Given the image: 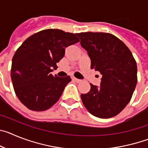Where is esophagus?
Here are the masks:
<instances>
[{"label": "esophagus", "mask_w": 148, "mask_h": 148, "mask_svg": "<svg viewBox=\"0 0 148 148\" xmlns=\"http://www.w3.org/2000/svg\"><path fill=\"white\" fill-rule=\"evenodd\" d=\"M73 80L75 81L77 83H80V82H82V80H81V79H78V78H75V77H73Z\"/></svg>", "instance_id": "esophagus-1"}]
</instances>
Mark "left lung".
<instances>
[{"label": "left lung", "instance_id": "8db88e82", "mask_svg": "<svg viewBox=\"0 0 148 148\" xmlns=\"http://www.w3.org/2000/svg\"><path fill=\"white\" fill-rule=\"evenodd\" d=\"M77 35L91 60V69L102 75L100 87L90 84L89 92L81 95L82 102L96 117H113L130 102L135 90L136 60L127 47L112 34L87 32Z\"/></svg>", "mask_w": 148, "mask_h": 148}]
</instances>
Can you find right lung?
Here are the masks:
<instances>
[{"label": "right lung", "mask_w": 148, "mask_h": 148, "mask_svg": "<svg viewBox=\"0 0 148 148\" xmlns=\"http://www.w3.org/2000/svg\"><path fill=\"white\" fill-rule=\"evenodd\" d=\"M77 33L48 29L26 39L13 56L11 78L21 102L28 109L44 111L54 105L71 78L51 72L64 56L65 48L79 41Z\"/></svg>", "instance_id": "1"}]
</instances>
